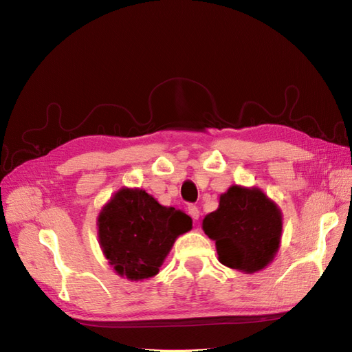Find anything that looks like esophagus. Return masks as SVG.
Here are the masks:
<instances>
[{"mask_svg":"<svg viewBox=\"0 0 352 352\" xmlns=\"http://www.w3.org/2000/svg\"><path fill=\"white\" fill-rule=\"evenodd\" d=\"M188 214L192 217L194 220H198L199 219V210L197 206H189L188 207Z\"/></svg>","mask_w":352,"mask_h":352,"instance_id":"1","label":"esophagus"}]
</instances>
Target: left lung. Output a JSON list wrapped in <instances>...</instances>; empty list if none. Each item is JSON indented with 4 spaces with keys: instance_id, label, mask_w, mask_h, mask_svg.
<instances>
[{
    "instance_id": "1",
    "label": "left lung",
    "mask_w": 352,
    "mask_h": 352,
    "mask_svg": "<svg viewBox=\"0 0 352 352\" xmlns=\"http://www.w3.org/2000/svg\"><path fill=\"white\" fill-rule=\"evenodd\" d=\"M202 229L216 241L221 264L255 273L279 250L282 212L261 189L233 185L220 195L219 208L202 220Z\"/></svg>"
}]
</instances>
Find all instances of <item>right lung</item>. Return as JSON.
<instances>
[{"instance_id": "add662e5", "label": "right lung", "mask_w": 352, "mask_h": 352, "mask_svg": "<svg viewBox=\"0 0 352 352\" xmlns=\"http://www.w3.org/2000/svg\"><path fill=\"white\" fill-rule=\"evenodd\" d=\"M192 228V219L164 207L142 189L122 188L98 216L101 250L117 274L129 280L155 276L179 235Z\"/></svg>"}]
</instances>
